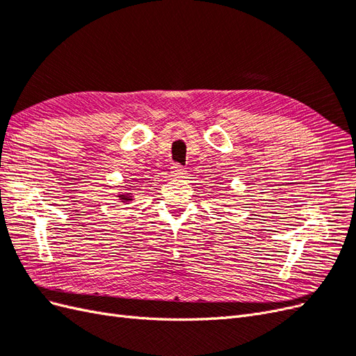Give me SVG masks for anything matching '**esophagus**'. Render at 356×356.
<instances>
[{"label": "esophagus", "mask_w": 356, "mask_h": 356, "mask_svg": "<svg viewBox=\"0 0 356 356\" xmlns=\"http://www.w3.org/2000/svg\"><path fill=\"white\" fill-rule=\"evenodd\" d=\"M184 172H186V169L182 168L179 163H174L170 166V174L174 175V177H181V175H184Z\"/></svg>", "instance_id": "obj_1"}]
</instances>
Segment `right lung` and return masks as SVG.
<instances>
[{
  "label": "right lung",
  "instance_id": "right-lung-1",
  "mask_svg": "<svg viewBox=\"0 0 356 356\" xmlns=\"http://www.w3.org/2000/svg\"><path fill=\"white\" fill-rule=\"evenodd\" d=\"M129 188H131V187H123V190H118L117 199L120 200V202H123V203L132 202V200H134V193L129 191ZM132 190H134V188H132Z\"/></svg>",
  "mask_w": 356,
  "mask_h": 356
}]
</instances>
